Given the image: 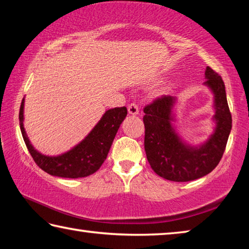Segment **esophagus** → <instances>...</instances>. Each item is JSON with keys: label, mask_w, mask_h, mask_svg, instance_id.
I'll return each mask as SVG.
<instances>
[{"label": "esophagus", "mask_w": 249, "mask_h": 249, "mask_svg": "<svg viewBox=\"0 0 249 249\" xmlns=\"http://www.w3.org/2000/svg\"><path fill=\"white\" fill-rule=\"evenodd\" d=\"M138 111H140V108H138V105L136 103H130L128 105V113L130 115H137Z\"/></svg>", "instance_id": "34e87169"}]
</instances>
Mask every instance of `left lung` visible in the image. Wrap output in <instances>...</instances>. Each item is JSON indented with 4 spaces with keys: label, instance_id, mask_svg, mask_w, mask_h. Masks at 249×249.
Instances as JSON below:
<instances>
[{
    "label": "left lung",
    "instance_id": "obj_1",
    "mask_svg": "<svg viewBox=\"0 0 249 249\" xmlns=\"http://www.w3.org/2000/svg\"><path fill=\"white\" fill-rule=\"evenodd\" d=\"M206 84L214 93L216 127L210 140L199 147L189 146L180 140L171 121L176 99L162 95L144 107L145 151L150 167L161 178L176 182L199 179L215 168L231 129V114L226 100L224 82L213 69L206 67Z\"/></svg>",
    "mask_w": 249,
    "mask_h": 249
}]
</instances>
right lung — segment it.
Returning <instances> with one entry per match:
<instances>
[{"instance_id":"add662e5","label":"right lung","mask_w":249,"mask_h":249,"mask_svg":"<svg viewBox=\"0 0 249 249\" xmlns=\"http://www.w3.org/2000/svg\"><path fill=\"white\" fill-rule=\"evenodd\" d=\"M126 115L127 108L125 107L108 109L80 144L56 157L38 153L29 142L23 125L24 99L20 104L18 119L24 142L36 165L52 176L75 179L88 177L100 169Z\"/></svg>"}]
</instances>
